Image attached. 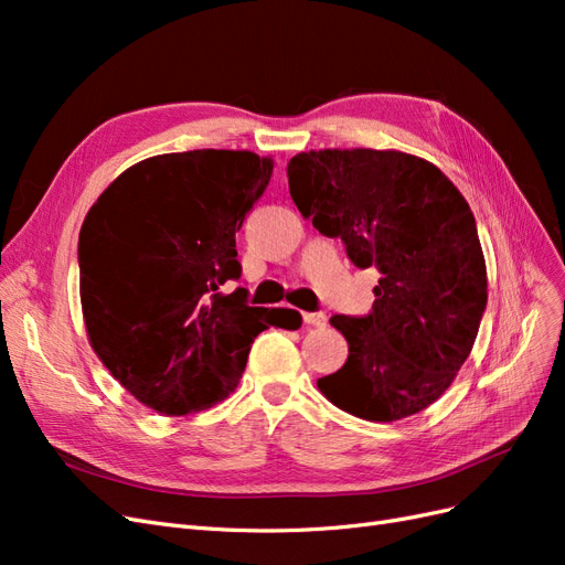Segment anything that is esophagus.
<instances>
[{
    "label": "esophagus",
    "instance_id": "1",
    "mask_svg": "<svg viewBox=\"0 0 565 565\" xmlns=\"http://www.w3.org/2000/svg\"><path fill=\"white\" fill-rule=\"evenodd\" d=\"M303 322L306 324H313V328H322L324 322H328V316H324L322 311H316V313H301Z\"/></svg>",
    "mask_w": 565,
    "mask_h": 565
}]
</instances>
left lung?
Returning a JSON list of instances; mask_svg holds the SVG:
<instances>
[{"instance_id":"1","label":"left lung","mask_w":565,"mask_h":565,"mask_svg":"<svg viewBox=\"0 0 565 565\" xmlns=\"http://www.w3.org/2000/svg\"><path fill=\"white\" fill-rule=\"evenodd\" d=\"M303 218L374 266L372 311L332 316L349 341L322 396L370 422H396L438 401L471 353L488 303L476 218L438 167L398 150H311L287 164Z\"/></svg>"}]
</instances>
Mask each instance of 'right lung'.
<instances>
[{"label":"right lung","mask_w":565,"mask_h":565,"mask_svg":"<svg viewBox=\"0 0 565 565\" xmlns=\"http://www.w3.org/2000/svg\"><path fill=\"white\" fill-rule=\"evenodd\" d=\"M249 150H188L119 174L79 231L82 313L96 355L136 401L191 415L241 382L254 337L295 324L221 285L243 273L235 233L270 181ZM299 316V313H297Z\"/></svg>","instance_id":"add662e5"}]
</instances>
